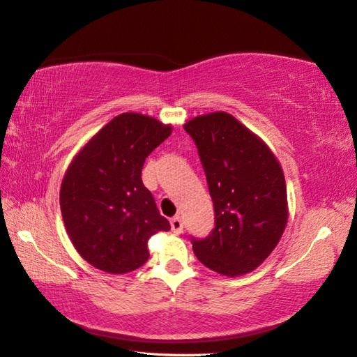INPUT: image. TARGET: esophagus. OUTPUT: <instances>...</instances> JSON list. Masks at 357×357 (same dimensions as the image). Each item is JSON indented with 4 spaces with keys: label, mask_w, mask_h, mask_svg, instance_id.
Returning <instances> with one entry per match:
<instances>
[{
    "label": "esophagus",
    "mask_w": 357,
    "mask_h": 357,
    "mask_svg": "<svg viewBox=\"0 0 357 357\" xmlns=\"http://www.w3.org/2000/svg\"><path fill=\"white\" fill-rule=\"evenodd\" d=\"M171 229L176 232V234H180V232L183 231V222H181L178 215L172 217V219H171Z\"/></svg>",
    "instance_id": "1"
}]
</instances>
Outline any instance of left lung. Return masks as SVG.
Here are the masks:
<instances>
[{"label": "left lung", "mask_w": 357, "mask_h": 357, "mask_svg": "<svg viewBox=\"0 0 357 357\" xmlns=\"http://www.w3.org/2000/svg\"><path fill=\"white\" fill-rule=\"evenodd\" d=\"M183 128L197 146L215 213L211 234L192 237L195 256L228 278L256 270L287 227V185L280 163L231 114L200 115Z\"/></svg>", "instance_id": "obj_1"}]
</instances>
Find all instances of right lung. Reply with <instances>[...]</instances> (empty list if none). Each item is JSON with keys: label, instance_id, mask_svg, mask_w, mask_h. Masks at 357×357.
Returning <instances> with one entry per match:
<instances>
[{"label": "right lung", "instance_id": "obj_1", "mask_svg": "<svg viewBox=\"0 0 357 357\" xmlns=\"http://www.w3.org/2000/svg\"><path fill=\"white\" fill-rule=\"evenodd\" d=\"M171 132V125L125 112L72 160L60 206L70 242L87 264L111 274L134 271L149 259V237L171 229L142 181L144 160Z\"/></svg>", "mask_w": 357, "mask_h": 357}]
</instances>
